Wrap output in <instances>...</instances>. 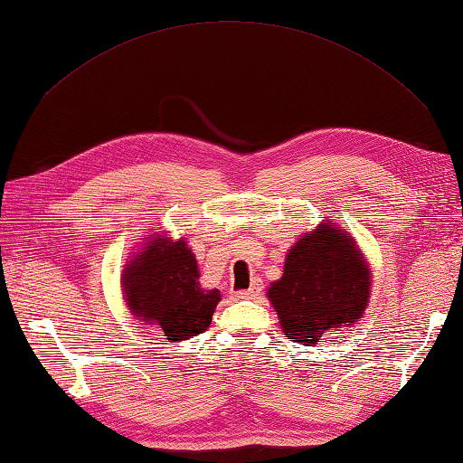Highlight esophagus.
<instances>
[{
    "label": "esophagus",
    "instance_id": "34e87169",
    "mask_svg": "<svg viewBox=\"0 0 463 463\" xmlns=\"http://www.w3.org/2000/svg\"><path fill=\"white\" fill-rule=\"evenodd\" d=\"M260 291H263V283H260L259 279H253V283H250V288H249L247 291H241L239 298H242V299H253V298L259 296Z\"/></svg>",
    "mask_w": 463,
    "mask_h": 463
}]
</instances>
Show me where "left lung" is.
<instances>
[{
    "mask_svg": "<svg viewBox=\"0 0 463 463\" xmlns=\"http://www.w3.org/2000/svg\"><path fill=\"white\" fill-rule=\"evenodd\" d=\"M371 285V265L356 241L324 221L288 250L281 279L269 285L267 298L285 338L314 346L326 332L360 322Z\"/></svg>",
    "mask_w": 463,
    "mask_h": 463,
    "instance_id": "1",
    "label": "left lung"
}]
</instances>
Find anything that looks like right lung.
Returning <instances> with one entry per match:
<instances>
[{
	"mask_svg": "<svg viewBox=\"0 0 463 463\" xmlns=\"http://www.w3.org/2000/svg\"><path fill=\"white\" fill-rule=\"evenodd\" d=\"M121 273L123 298L131 316L162 332L167 342L203 334L213 322L221 291L200 285L196 257L182 239L154 229Z\"/></svg>",
	"mask_w": 463,
	"mask_h": 463,
	"instance_id": "add662e5",
	"label": "right lung"
}]
</instances>
